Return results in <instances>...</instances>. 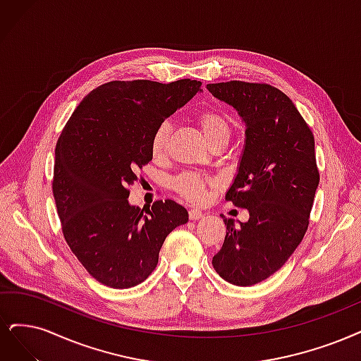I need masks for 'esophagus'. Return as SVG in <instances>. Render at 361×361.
I'll return each mask as SVG.
<instances>
[{"instance_id": "34e87169", "label": "esophagus", "mask_w": 361, "mask_h": 361, "mask_svg": "<svg viewBox=\"0 0 361 361\" xmlns=\"http://www.w3.org/2000/svg\"><path fill=\"white\" fill-rule=\"evenodd\" d=\"M202 216H204V212L201 209H197V208L189 209V219L190 220H197V219H201Z\"/></svg>"}]
</instances>
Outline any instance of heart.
Listing matches in <instances>:
<instances>
[{
  "label": "heart",
  "mask_w": 361,
  "mask_h": 361,
  "mask_svg": "<svg viewBox=\"0 0 361 361\" xmlns=\"http://www.w3.org/2000/svg\"><path fill=\"white\" fill-rule=\"evenodd\" d=\"M196 125L201 128L204 137L209 144L216 142L219 140H229L231 137V120L228 118L224 113L214 110V109H207L196 113L195 116ZM172 126L168 120L160 122L152 135L150 141V150L153 157L160 159L164 157L168 152V145L171 140ZM219 181L212 177L204 176V173L199 172H183L177 178H173L172 188L183 199L190 202H204L208 196V189L214 188Z\"/></svg>",
  "instance_id": "b5f03b06"
}]
</instances>
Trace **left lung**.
<instances>
[{
	"label": "left lung",
	"mask_w": 361,
	"mask_h": 361,
	"mask_svg": "<svg viewBox=\"0 0 361 361\" xmlns=\"http://www.w3.org/2000/svg\"><path fill=\"white\" fill-rule=\"evenodd\" d=\"M207 89L245 122L244 153L226 199L250 212L239 226L221 216L226 236L212 266L231 284L255 286L281 268L308 231L319 183L314 135L271 85L231 80Z\"/></svg>",
	"instance_id": "8db88e82"
}]
</instances>
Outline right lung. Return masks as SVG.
<instances>
[{"instance_id": "obj_1", "label": "right lung", "mask_w": 361, "mask_h": 361, "mask_svg": "<svg viewBox=\"0 0 361 361\" xmlns=\"http://www.w3.org/2000/svg\"><path fill=\"white\" fill-rule=\"evenodd\" d=\"M190 78L109 82L78 104L55 150L53 196L62 233L85 269L104 286L129 288L154 271L165 238L188 223L166 199L152 209L128 202L129 185L153 154L156 126L201 90Z\"/></svg>"}]
</instances>
